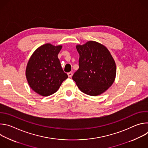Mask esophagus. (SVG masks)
Masks as SVG:
<instances>
[{"label": "esophagus", "instance_id": "esophagus-1", "mask_svg": "<svg viewBox=\"0 0 148 148\" xmlns=\"http://www.w3.org/2000/svg\"><path fill=\"white\" fill-rule=\"evenodd\" d=\"M67 74H68V76L69 77H71L73 76V73L72 72H69V73H67Z\"/></svg>", "mask_w": 148, "mask_h": 148}]
</instances>
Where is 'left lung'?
Returning <instances> with one entry per match:
<instances>
[{"label":"left lung","instance_id":"8db88e82","mask_svg":"<svg viewBox=\"0 0 148 148\" xmlns=\"http://www.w3.org/2000/svg\"><path fill=\"white\" fill-rule=\"evenodd\" d=\"M79 69L73 75L82 92L97 96L107 91L114 82L116 68L109 50L103 45L89 41L77 45Z\"/></svg>","mask_w":148,"mask_h":148}]
</instances>
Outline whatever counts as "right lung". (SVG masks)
Here are the masks:
<instances>
[{
  "label": "right lung",
  "mask_w": 148,
  "mask_h": 148,
  "mask_svg": "<svg viewBox=\"0 0 148 148\" xmlns=\"http://www.w3.org/2000/svg\"><path fill=\"white\" fill-rule=\"evenodd\" d=\"M61 48L60 45L45 44L35 50L28 61L26 70L27 82L40 95L47 97L55 93L68 78L58 58Z\"/></svg>",
  "instance_id": "1"
}]
</instances>
